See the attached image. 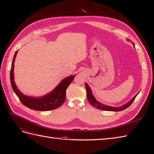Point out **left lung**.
<instances>
[{
  "label": "left lung",
  "instance_id": "1",
  "mask_svg": "<svg viewBox=\"0 0 154 154\" xmlns=\"http://www.w3.org/2000/svg\"><path fill=\"white\" fill-rule=\"evenodd\" d=\"M128 40L129 41V39H128ZM132 43L133 45V47H134V48H135L134 43ZM85 89H86V91H87V97H88L89 102L91 103V104L92 106H94L95 108H96L99 109L103 110V111H123V110L126 109L128 106H130L131 104V103L133 102V101H134L135 97H137V96L138 94V93H139V92H138L129 102L126 103L125 104L119 106V107H113V106H109L108 105L102 104L101 103H100L98 101H97L95 97L92 94V92L90 88V87L87 83H85Z\"/></svg>",
  "mask_w": 154,
  "mask_h": 154
}]
</instances>
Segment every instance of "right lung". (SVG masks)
Listing matches in <instances>:
<instances>
[{
	"mask_svg": "<svg viewBox=\"0 0 154 154\" xmlns=\"http://www.w3.org/2000/svg\"><path fill=\"white\" fill-rule=\"evenodd\" d=\"M18 50L15 53L11 65L10 80L12 88L17 96L25 106L36 111H50L60 107L64 103L66 97V91L72 82L75 75H70L63 79L56 88L42 97H31L23 94L16 86L14 81V62Z\"/></svg>",
	"mask_w": 154,
	"mask_h": 154,
	"instance_id": "1",
	"label": "right lung"
}]
</instances>
